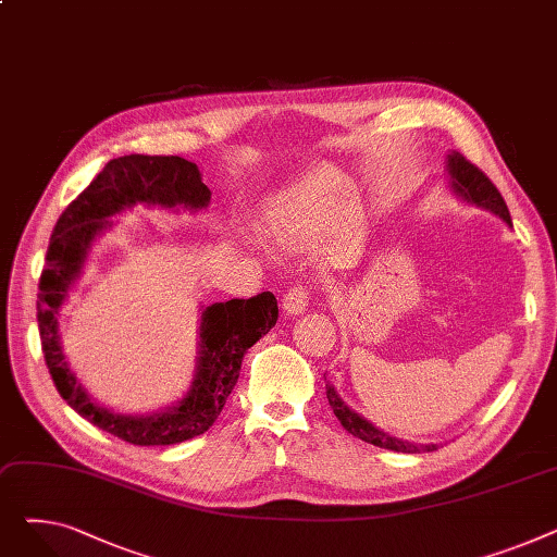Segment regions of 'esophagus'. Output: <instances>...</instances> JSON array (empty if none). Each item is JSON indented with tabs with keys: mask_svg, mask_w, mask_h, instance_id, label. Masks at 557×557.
<instances>
[{
	"mask_svg": "<svg viewBox=\"0 0 557 557\" xmlns=\"http://www.w3.org/2000/svg\"><path fill=\"white\" fill-rule=\"evenodd\" d=\"M307 302H309V294H307V286L302 284H296L290 286L284 298H282V311L286 315H300L305 309H307Z\"/></svg>",
	"mask_w": 557,
	"mask_h": 557,
	"instance_id": "obj_1",
	"label": "esophagus"
}]
</instances>
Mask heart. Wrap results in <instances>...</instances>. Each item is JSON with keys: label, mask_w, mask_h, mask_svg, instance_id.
<instances>
[{"label": "heart", "mask_w": 557, "mask_h": 557, "mask_svg": "<svg viewBox=\"0 0 557 557\" xmlns=\"http://www.w3.org/2000/svg\"><path fill=\"white\" fill-rule=\"evenodd\" d=\"M318 237V223L309 216H294L288 219L280 232L282 244L290 246V248H302V246H311Z\"/></svg>", "instance_id": "b5f03b06"}]
</instances>
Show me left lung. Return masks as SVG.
I'll list each match as a JSON object with an SVG mask.
<instances>
[{"label": "left lung", "instance_id": "8db88e82", "mask_svg": "<svg viewBox=\"0 0 557 557\" xmlns=\"http://www.w3.org/2000/svg\"><path fill=\"white\" fill-rule=\"evenodd\" d=\"M447 173H449V183H451V189L456 191V196L476 205V208L490 210L492 214L504 219L512 227L510 212H508V205H506L504 196L476 164H472L470 160L454 151L447 158ZM327 399H330L334 416L343 424V429L347 433L361 437L363 443H370V445L382 447V449H391V451H401V454H420V451L437 449V445H416V443L401 441V437H395L382 429H376L372 422H368L357 411H352V408H349L341 399V395L334 391L332 384H327Z\"/></svg>", "mask_w": 557, "mask_h": 557}]
</instances>
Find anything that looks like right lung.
Masks as SVG:
<instances>
[{
  "mask_svg": "<svg viewBox=\"0 0 557 557\" xmlns=\"http://www.w3.org/2000/svg\"><path fill=\"white\" fill-rule=\"evenodd\" d=\"M212 191L202 185L194 162L178 156H124L110 160L97 178L55 221L38 290V330L53 384L74 411L95 426L139 447L185 443L208 431L221 416L225 399L237 386L246 349L267 336L277 323V300L271 290L248 298L214 302L200 309L198 359L189 393L164 411L151 416L114 413L97 404L81 386L65 361L58 311H61L92 242L112 225L110 216L137 202L158 208L210 205Z\"/></svg>",
  "mask_w": 557,
  "mask_h": 557,
  "instance_id": "obj_1",
  "label": "right lung"
}]
</instances>
